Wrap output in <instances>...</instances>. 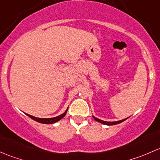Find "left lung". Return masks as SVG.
Instances as JSON below:
<instances>
[{
	"label": "left lung",
	"instance_id": "8db88e82",
	"mask_svg": "<svg viewBox=\"0 0 160 160\" xmlns=\"http://www.w3.org/2000/svg\"><path fill=\"white\" fill-rule=\"evenodd\" d=\"M92 117L94 118V119L96 120L97 122H98L102 123V124H104V125H107V126H113V125H117V124H119V123L122 122H124L125 120L127 119V118H125V119H122V120H119V121H116V122H106V121H103V120H101L99 119V118H96V117H95L94 116H92Z\"/></svg>",
	"mask_w": 160,
	"mask_h": 160
}]
</instances>
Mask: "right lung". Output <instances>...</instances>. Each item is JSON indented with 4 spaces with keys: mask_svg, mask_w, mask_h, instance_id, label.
<instances>
[{
    "mask_svg": "<svg viewBox=\"0 0 160 160\" xmlns=\"http://www.w3.org/2000/svg\"><path fill=\"white\" fill-rule=\"evenodd\" d=\"M68 108H67L66 111H65V112L63 113V114L60 115V116H58L54 117V118H37V117H34V116H31V115L27 114V113H25V114L27 115V116H28V117H30L31 118H32L33 120H34V121L42 123V124H53V123L57 122H58L59 120L62 119V118H63V117H65V115H66V113H67V111H68Z\"/></svg>",
    "mask_w": 160,
    "mask_h": 160,
    "instance_id": "1",
    "label": "right lung"
}]
</instances>
